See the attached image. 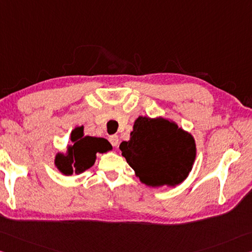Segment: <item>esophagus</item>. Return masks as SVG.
Returning a JSON list of instances; mask_svg holds the SVG:
<instances>
[{
    "mask_svg": "<svg viewBox=\"0 0 252 252\" xmlns=\"http://www.w3.org/2000/svg\"><path fill=\"white\" fill-rule=\"evenodd\" d=\"M109 142H110V144L113 145L114 147H117V146H118V144H119L118 136H117V135H112V136H109Z\"/></svg>",
    "mask_w": 252,
    "mask_h": 252,
    "instance_id": "1",
    "label": "esophagus"
}]
</instances>
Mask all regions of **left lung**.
<instances>
[{
    "mask_svg": "<svg viewBox=\"0 0 252 252\" xmlns=\"http://www.w3.org/2000/svg\"><path fill=\"white\" fill-rule=\"evenodd\" d=\"M122 155L140 182L149 187H175L191 171L196 143L175 122L139 116L128 142L119 145Z\"/></svg>",
    "mask_w": 252,
    "mask_h": 252,
    "instance_id": "left-lung-1",
    "label": "left lung"
}]
</instances>
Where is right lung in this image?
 Listing matches in <instances>:
<instances>
[{"label": "right lung", "instance_id": "right-lung-1", "mask_svg": "<svg viewBox=\"0 0 252 252\" xmlns=\"http://www.w3.org/2000/svg\"><path fill=\"white\" fill-rule=\"evenodd\" d=\"M84 127H76L70 134L72 145L67 147V153H59L55 157V166L62 174L70 176L81 174L94 165L97 153L112 151V145L107 139L84 136Z\"/></svg>", "mask_w": 252, "mask_h": 252}]
</instances>
